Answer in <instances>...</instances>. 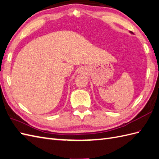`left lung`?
<instances>
[{"label":"left lung","mask_w":159,"mask_h":159,"mask_svg":"<svg viewBox=\"0 0 159 159\" xmlns=\"http://www.w3.org/2000/svg\"><path fill=\"white\" fill-rule=\"evenodd\" d=\"M131 33H132V32H131Z\"/></svg>","instance_id":"1"}]
</instances>
